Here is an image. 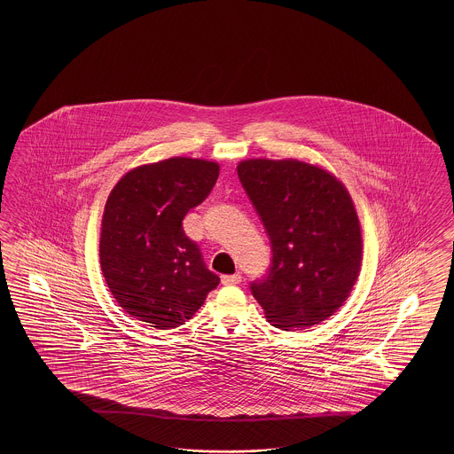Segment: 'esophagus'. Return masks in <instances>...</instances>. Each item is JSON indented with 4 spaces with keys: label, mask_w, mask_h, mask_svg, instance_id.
<instances>
[{
    "label": "esophagus",
    "mask_w": 454,
    "mask_h": 454,
    "mask_svg": "<svg viewBox=\"0 0 454 454\" xmlns=\"http://www.w3.org/2000/svg\"><path fill=\"white\" fill-rule=\"evenodd\" d=\"M243 279V276L239 273H234V275H223L221 276V283L224 286H234V285H239Z\"/></svg>",
    "instance_id": "esophagus-1"
}]
</instances>
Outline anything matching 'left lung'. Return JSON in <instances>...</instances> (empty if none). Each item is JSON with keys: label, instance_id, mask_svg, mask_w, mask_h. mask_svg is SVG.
I'll list each match as a JSON object with an SVG mask.
<instances>
[{"label": "left lung", "instance_id": "8db88e82", "mask_svg": "<svg viewBox=\"0 0 454 454\" xmlns=\"http://www.w3.org/2000/svg\"><path fill=\"white\" fill-rule=\"evenodd\" d=\"M238 178L273 253L268 273L249 286L254 300L279 330L319 325L343 306L361 266L349 192L328 171L298 160H247Z\"/></svg>", "mask_w": 454, "mask_h": 454}]
</instances>
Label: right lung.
<instances>
[{"mask_svg": "<svg viewBox=\"0 0 454 454\" xmlns=\"http://www.w3.org/2000/svg\"><path fill=\"white\" fill-rule=\"evenodd\" d=\"M220 166L169 158L137 166L108 196L99 238V262L114 300L129 317L156 330L192 319L220 283L209 271L183 220L216 184Z\"/></svg>", "mask_w": 454, "mask_h": 454, "instance_id": "right-lung-1", "label": "right lung"}]
</instances>
